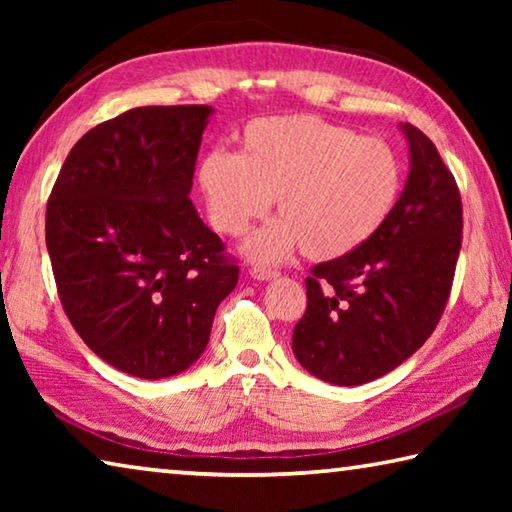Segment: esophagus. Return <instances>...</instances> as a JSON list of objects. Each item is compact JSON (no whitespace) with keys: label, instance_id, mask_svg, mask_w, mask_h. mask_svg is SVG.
Masks as SVG:
<instances>
[{"label":"esophagus","instance_id":"obj_1","mask_svg":"<svg viewBox=\"0 0 512 512\" xmlns=\"http://www.w3.org/2000/svg\"><path fill=\"white\" fill-rule=\"evenodd\" d=\"M250 275L255 277V280H275L277 275H280V271H275V268H268V266H253L250 268Z\"/></svg>","mask_w":512,"mask_h":512}]
</instances>
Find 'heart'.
Instances as JSON below:
<instances>
[{"instance_id": "b5f03b06", "label": "heart", "mask_w": 512, "mask_h": 512, "mask_svg": "<svg viewBox=\"0 0 512 512\" xmlns=\"http://www.w3.org/2000/svg\"><path fill=\"white\" fill-rule=\"evenodd\" d=\"M210 221L241 237L275 198L280 219L250 237L255 262H277L300 246L314 262L352 253L393 214L402 162L386 142L314 115L255 119L239 153L212 151L198 169Z\"/></svg>"}]
</instances>
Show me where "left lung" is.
<instances>
[{"mask_svg": "<svg viewBox=\"0 0 512 512\" xmlns=\"http://www.w3.org/2000/svg\"><path fill=\"white\" fill-rule=\"evenodd\" d=\"M411 171L388 221L352 253L311 268L293 354L339 386L377 379L420 350L452 293L463 239L461 192L433 142L402 124Z\"/></svg>", "mask_w": 512, "mask_h": 512, "instance_id": "obj_1", "label": "left lung"}]
</instances>
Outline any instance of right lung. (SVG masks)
Returning a JSON list of instances; mask_svg holds the SVG:
<instances>
[{
  "mask_svg": "<svg viewBox=\"0 0 512 512\" xmlns=\"http://www.w3.org/2000/svg\"><path fill=\"white\" fill-rule=\"evenodd\" d=\"M210 106H146L85 133L45 216L58 298L85 345L128 375L187 370L239 266L192 192Z\"/></svg>",
  "mask_w": 512,
  "mask_h": 512,
  "instance_id": "1",
  "label": "right lung"
}]
</instances>
